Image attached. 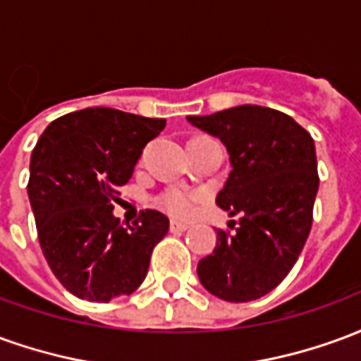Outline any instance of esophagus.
<instances>
[{
  "instance_id": "1",
  "label": "esophagus",
  "mask_w": 361,
  "mask_h": 361,
  "mask_svg": "<svg viewBox=\"0 0 361 361\" xmlns=\"http://www.w3.org/2000/svg\"><path fill=\"white\" fill-rule=\"evenodd\" d=\"M189 228V224H185V222H180V220H172L170 222V230L172 232H185Z\"/></svg>"
}]
</instances>
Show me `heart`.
Listing matches in <instances>:
<instances>
[{
    "mask_svg": "<svg viewBox=\"0 0 361 361\" xmlns=\"http://www.w3.org/2000/svg\"><path fill=\"white\" fill-rule=\"evenodd\" d=\"M201 201L199 193L188 191V189H166L157 197V203L160 209H164L168 214H172L176 219H189L197 211Z\"/></svg>",
    "mask_w": 361,
    "mask_h": 361,
    "instance_id": "b5f03b06",
    "label": "heart"
}]
</instances>
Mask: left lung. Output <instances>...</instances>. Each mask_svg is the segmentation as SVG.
Listing matches in <instances>:
<instances>
[{"label":"left lung","instance_id":"8db88e82","mask_svg":"<svg viewBox=\"0 0 361 361\" xmlns=\"http://www.w3.org/2000/svg\"><path fill=\"white\" fill-rule=\"evenodd\" d=\"M189 121L226 145L232 162L216 197L240 224L219 228V243L199 261V280L226 302L257 300L292 271L310 235L319 189L311 135L294 119L265 106H235ZM235 226L232 227L231 224Z\"/></svg>","mask_w":361,"mask_h":361}]
</instances>
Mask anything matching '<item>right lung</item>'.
<instances>
[{
	"label": "right lung",
	"mask_w": 361,
	"mask_h": 361,
	"mask_svg": "<svg viewBox=\"0 0 361 361\" xmlns=\"http://www.w3.org/2000/svg\"><path fill=\"white\" fill-rule=\"evenodd\" d=\"M164 127L166 119L87 108L54 119L36 142L27 189L38 242L56 279L81 300L133 294L168 234L162 212L141 211L131 226L111 212L142 149Z\"/></svg>",
	"instance_id": "1"
}]
</instances>
